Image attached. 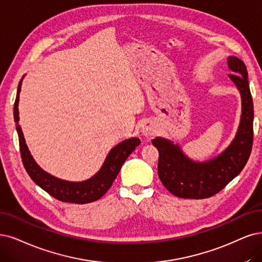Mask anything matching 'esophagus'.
I'll return each mask as SVG.
<instances>
[{
  "instance_id": "1",
  "label": "esophagus",
  "mask_w": 262,
  "mask_h": 262,
  "mask_svg": "<svg viewBox=\"0 0 262 262\" xmlns=\"http://www.w3.org/2000/svg\"><path fill=\"white\" fill-rule=\"evenodd\" d=\"M156 132H157V127L154 126V124L152 122H147L141 126V134L146 138L153 136V135L156 134Z\"/></svg>"
}]
</instances>
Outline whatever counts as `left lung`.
Returning <instances> with one entry per match:
<instances>
[{
	"mask_svg": "<svg viewBox=\"0 0 262 262\" xmlns=\"http://www.w3.org/2000/svg\"><path fill=\"white\" fill-rule=\"evenodd\" d=\"M229 74L241 94L242 114L235 137L217 157L203 162L188 158L173 141L156 137L153 146L159 151L158 172L171 194L181 199L201 200L215 195L233 180L246 165L253 147L254 104L245 63L235 56L228 57Z\"/></svg>",
	"mask_w": 262,
	"mask_h": 262,
	"instance_id": "obj_1",
	"label": "left lung"
}]
</instances>
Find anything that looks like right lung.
<instances>
[{
    "mask_svg": "<svg viewBox=\"0 0 262 262\" xmlns=\"http://www.w3.org/2000/svg\"><path fill=\"white\" fill-rule=\"evenodd\" d=\"M24 77L25 75L18 85L14 104V120L16 123V130L18 133L23 163L29 176L48 194L61 202L86 204V203L99 200L112 186L126 159L140 144L139 138L132 137L116 144L108 153L100 169L90 179H86L84 181H68L51 175V173L46 172L38 166L37 163L34 161L26 143L20 125H19L18 103Z\"/></svg>",
    "mask_w": 262,
    "mask_h": 262,
    "instance_id": "1",
    "label": "right lung"
}]
</instances>
